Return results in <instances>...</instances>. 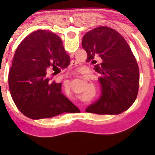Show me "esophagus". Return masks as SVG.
<instances>
[{"mask_svg": "<svg viewBox=\"0 0 155 155\" xmlns=\"http://www.w3.org/2000/svg\"><path fill=\"white\" fill-rule=\"evenodd\" d=\"M71 64H72V65H75V64H76L74 63V61H73V62H72V63H71Z\"/></svg>", "mask_w": 155, "mask_h": 155, "instance_id": "esophagus-1", "label": "esophagus"}]
</instances>
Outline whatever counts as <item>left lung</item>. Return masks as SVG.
Masks as SVG:
<instances>
[{
	"instance_id": "8db88e82",
	"label": "left lung",
	"mask_w": 155,
	"mask_h": 155,
	"mask_svg": "<svg viewBox=\"0 0 155 155\" xmlns=\"http://www.w3.org/2000/svg\"><path fill=\"white\" fill-rule=\"evenodd\" d=\"M82 46L87 54V62L94 64L100 74L101 97L85 111L96 114H119L135 101L140 85L139 67L129 45L115 30L101 26L88 31Z\"/></svg>"
}]
</instances>
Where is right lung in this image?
Masks as SVG:
<instances>
[{
  "mask_svg": "<svg viewBox=\"0 0 155 155\" xmlns=\"http://www.w3.org/2000/svg\"><path fill=\"white\" fill-rule=\"evenodd\" d=\"M61 40L54 33L38 30L21 42L9 73V87L20 112L32 119L49 118L79 109L61 93V83L50 82L48 72L70 64Z\"/></svg>",
  "mask_w": 155,
  "mask_h": 155,
  "instance_id": "add662e5",
  "label": "right lung"
}]
</instances>
